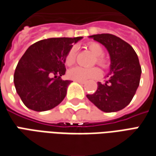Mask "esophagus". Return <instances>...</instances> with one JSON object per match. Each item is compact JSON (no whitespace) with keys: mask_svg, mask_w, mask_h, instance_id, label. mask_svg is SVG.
<instances>
[{"mask_svg":"<svg viewBox=\"0 0 156 156\" xmlns=\"http://www.w3.org/2000/svg\"><path fill=\"white\" fill-rule=\"evenodd\" d=\"M76 82H78V83L80 85H84V82H83V81H76Z\"/></svg>","mask_w":156,"mask_h":156,"instance_id":"1","label":"esophagus"}]
</instances>
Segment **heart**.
Listing matches in <instances>:
<instances>
[{
  "label": "heart",
  "mask_w": 156,
  "mask_h": 156,
  "mask_svg": "<svg viewBox=\"0 0 156 156\" xmlns=\"http://www.w3.org/2000/svg\"><path fill=\"white\" fill-rule=\"evenodd\" d=\"M88 50L92 52L93 55L95 56L94 63L98 64L104 69H106L109 65L108 61L103 57L104 53V48L100 44L97 42H92L88 45ZM76 61V49L71 48L69 51L68 52L66 58H65V64L70 66L75 63ZM101 76V71L98 68H91V69H84L82 67H75L71 69L69 71V77L71 80L76 81H83L86 82L90 80H96L98 79Z\"/></svg>",
  "instance_id": "obj_1"
}]
</instances>
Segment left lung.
Instances as JSON below:
<instances>
[{
  "label": "left lung",
  "instance_id": "1",
  "mask_svg": "<svg viewBox=\"0 0 156 156\" xmlns=\"http://www.w3.org/2000/svg\"><path fill=\"white\" fill-rule=\"evenodd\" d=\"M105 46L110 58L109 73L105 83L87 97L104 112H116L129 105L139 86L141 67L134 49L125 41L111 34L88 36Z\"/></svg>",
  "mask_w": 156,
  "mask_h": 156
}]
</instances>
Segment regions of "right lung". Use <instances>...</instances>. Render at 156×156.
<instances>
[{"instance_id": "1", "label": "right lung", "mask_w": 156, "mask_h": 156, "mask_svg": "<svg viewBox=\"0 0 156 156\" xmlns=\"http://www.w3.org/2000/svg\"><path fill=\"white\" fill-rule=\"evenodd\" d=\"M81 39L82 36L49 38L39 41L27 49L13 76L17 93L27 108L46 111L64 100L71 83L61 79L66 71L65 58L73 44Z\"/></svg>"}]
</instances>
